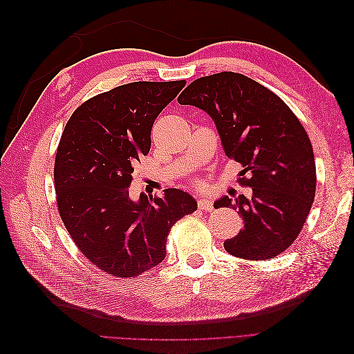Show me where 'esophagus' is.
Instances as JSON below:
<instances>
[{
	"label": "esophagus",
	"instance_id": "34e87169",
	"mask_svg": "<svg viewBox=\"0 0 354 354\" xmlns=\"http://www.w3.org/2000/svg\"><path fill=\"white\" fill-rule=\"evenodd\" d=\"M198 207L203 211H211L214 208V202L209 198H201L198 201Z\"/></svg>",
	"mask_w": 354,
	"mask_h": 354
}]
</instances>
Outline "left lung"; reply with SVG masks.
I'll list each match as a JSON object with an SVG mask.
<instances>
[{"label":"left lung","mask_w":354,"mask_h":354,"mask_svg":"<svg viewBox=\"0 0 354 354\" xmlns=\"http://www.w3.org/2000/svg\"><path fill=\"white\" fill-rule=\"evenodd\" d=\"M180 104L207 112L223 151L241 162L251 198L223 196L218 205L238 209L243 229L224 241V250L245 260H269L291 245L308 216L316 190L313 147L301 122L274 93L236 72L192 82ZM216 205V203H214Z\"/></svg>","instance_id":"8db88e82"}]
</instances>
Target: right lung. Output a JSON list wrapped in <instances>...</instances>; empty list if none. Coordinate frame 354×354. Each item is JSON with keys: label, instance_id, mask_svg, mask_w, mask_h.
<instances>
[{"label": "right lung", "instance_id": "add662e5", "mask_svg": "<svg viewBox=\"0 0 354 354\" xmlns=\"http://www.w3.org/2000/svg\"><path fill=\"white\" fill-rule=\"evenodd\" d=\"M185 85H120L82 103L63 130L55 164L60 217L81 252L112 276L134 277L159 264L171 227L198 208L180 189L137 201L128 190L155 120Z\"/></svg>", "mask_w": 354, "mask_h": 354}]
</instances>
